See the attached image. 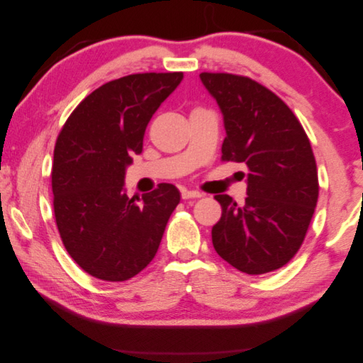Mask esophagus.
I'll list each match as a JSON object with an SVG mask.
<instances>
[{
  "mask_svg": "<svg viewBox=\"0 0 363 363\" xmlns=\"http://www.w3.org/2000/svg\"><path fill=\"white\" fill-rule=\"evenodd\" d=\"M200 196H203V194L199 192V191H189V189L182 191V199L183 200H194V199H200Z\"/></svg>",
  "mask_w": 363,
  "mask_h": 363,
  "instance_id": "esophagus-1",
  "label": "esophagus"
}]
</instances>
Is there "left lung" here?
Wrapping results in <instances>:
<instances>
[{"instance_id":"1","label":"left lung","mask_w":363,"mask_h":363,"mask_svg":"<svg viewBox=\"0 0 363 363\" xmlns=\"http://www.w3.org/2000/svg\"><path fill=\"white\" fill-rule=\"evenodd\" d=\"M223 113V160L245 163L247 199L216 195L221 219L213 248L251 276L279 269L301 247L318 201V171L311 142L280 98L257 82L233 74H200ZM245 175V174H244Z\"/></svg>"}]
</instances>
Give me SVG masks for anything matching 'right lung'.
Instances as JSON below:
<instances>
[{"instance_id": "right-lung-1", "label": "right lung", "mask_w": 363, "mask_h": 363, "mask_svg": "<svg viewBox=\"0 0 363 363\" xmlns=\"http://www.w3.org/2000/svg\"><path fill=\"white\" fill-rule=\"evenodd\" d=\"M183 72L133 74L77 106L54 148V215L69 256L92 277L124 281L155 259L180 192L174 184L128 199L125 172L145 128Z\"/></svg>"}]
</instances>
